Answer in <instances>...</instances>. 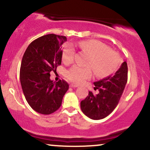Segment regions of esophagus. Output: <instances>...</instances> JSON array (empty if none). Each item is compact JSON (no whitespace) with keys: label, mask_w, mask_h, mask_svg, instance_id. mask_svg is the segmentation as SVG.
Returning <instances> with one entry per match:
<instances>
[{"label":"esophagus","mask_w":150,"mask_h":150,"mask_svg":"<svg viewBox=\"0 0 150 150\" xmlns=\"http://www.w3.org/2000/svg\"><path fill=\"white\" fill-rule=\"evenodd\" d=\"M70 87H78V85H76V84H73V83H71L70 85Z\"/></svg>","instance_id":"1"}]
</instances>
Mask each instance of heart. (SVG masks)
I'll return each mask as SVG.
<instances>
[{"instance_id": "b5f03b06", "label": "heart", "mask_w": 150, "mask_h": 150, "mask_svg": "<svg viewBox=\"0 0 150 150\" xmlns=\"http://www.w3.org/2000/svg\"><path fill=\"white\" fill-rule=\"evenodd\" d=\"M78 46L84 52L90 56L87 65L88 67L74 66L65 73V77L71 82L81 84L91 78L93 70L97 77H104L114 73L119 66L120 58L116 51L109 49L104 43L97 40H85L78 43ZM75 49L71 44L65 46L62 55L63 63L69 65L73 63Z\"/></svg>"}]
</instances>
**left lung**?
I'll return each instance as SVG.
<instances>
[{
	"instance_id": "1",
	"label": "left lung",
	"mask_w": 150,
	"mask_h": 150,
	"mask_svg": "<svg viewBox=\"0 0 150 150\" xmlns=\"http://www.w3.org/2000/svg\"><path fill=\"white\" fill-rule=\"evenodd\" d=\"M128 80V65L125 61L113 75L94 82L97 94H89L80 103L81 110L93 120H100L110 114L118 104Z\"/></svg>"
}]
</instances>
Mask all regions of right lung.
<instances>
[{
  "label": "right lung",
  "instance_id": "right-lung-1",
  "mask_svg": "<svg viewBox=\"0 0 150 150\" xmlns=\"http://www.w3.org/2000/svg\"><path fill=\"white\" fill-rule=\"evenodd\" d=\"M66 37L50 34L33 41L22 57L20 77L26 100L35 111L51 114L61 106L69 85L65 80L53 82L51 71L61 64L62 44Z\"/></svg>",
  "mask_w": 150,
  "mask_h": 150
}]
</instances>
